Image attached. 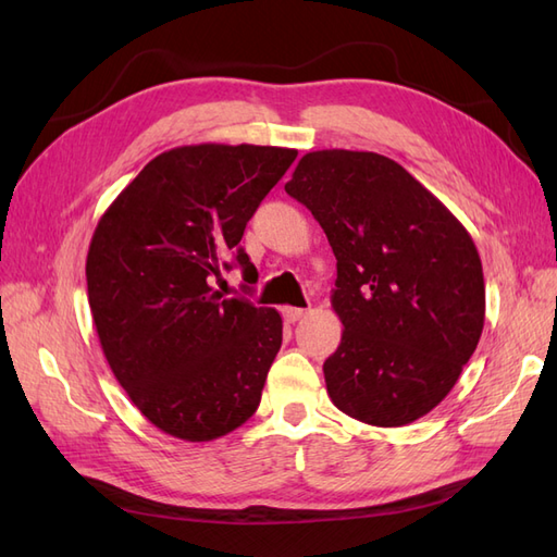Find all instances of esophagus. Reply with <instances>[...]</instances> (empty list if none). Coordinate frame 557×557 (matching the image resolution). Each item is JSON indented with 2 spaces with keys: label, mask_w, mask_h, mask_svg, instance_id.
I'll return each instance as SVG.
<instances>
[{
  "label": "esophagus",
  "mask_w": 557,
  "mask_h": 557,
  "mask_svg": "<svg viewBox=\"0 0 557 557\" xmlns=\"http://www.w3.org/2000/svg\"><path fill=\"white\" fill-rule=\"evenodd\" d=\"M281 315L285 323H297V320L305 315V309H297V307H283L281 309Z\"/></svg>",
  "instance_id": "obj_1"
}]
</instances>
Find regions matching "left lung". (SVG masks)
Masks as SVG:
<instances>
[{
  "instance_id": "left-lung-1",
  "label": "left lung",
  "mask_w": 557,
  "mask_h": 557,
  "mask_svg": "<svg viewBox=\"0 0 557 557\" xmlns=\"http://www.w3.org/2000/svg\"><path fill=\"white\" fill-rule=\"evenodd\" d=\"M285 193L336 258L344 334L323 364L334 407L379 428L413 423L481 339L485 288L469 232L401 164L367 150L307 153Z\"/></svg>"
}]
</instances>
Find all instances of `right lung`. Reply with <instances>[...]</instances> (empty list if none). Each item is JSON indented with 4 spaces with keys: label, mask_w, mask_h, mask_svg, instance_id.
Masks as SVG:
<instances>
[{
    "label": "right lung",
    "mask_w": 557,
    "mask_h": 557,
    "mask_svg": "<svg viewBox=\"0 0 557 557\" xmlns=\"http://www.w3.org/2000/svg\"><path fill=\"white\" fill-rule=\"evenodd\" d=\"M295 158L248 144L166 150L92 234L86 278L104 356L137 409L178 440H215L258 409L281 315L223 297L211 281L232 267L256 281L239 242Z\"/></svg>",
    "instance_id": "obj_1"
}]
</instances>
